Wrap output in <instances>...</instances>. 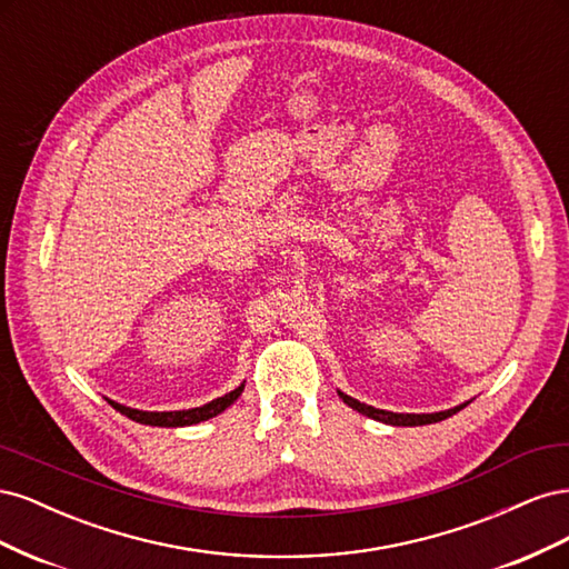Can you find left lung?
Returning <instances> with one entry per match:
<instances>
[{"label":"left lung","instance_id":"8db88e82","mask_svg":"<svg viewBox=\"0 0 569 569\" xmlns=\"http://www.w3.org/2000/svg\"><path fill=\"white\" fill-rule=\"evenodd\" d=\"M339 396H341V401L347 403V406H351L353 410L363 412V416H368V418H372V420H380V422L393 425V427H418V425H432V422H439V420H446V418L456 416L458 410H462L465 406H468V403H462V406H458V408L443 410V412H425V416H410V412H391V410H380V408L366 406V403H360V401L351 399V396L341 393V391H339Z\"/></svg>","mask_w":569,"mask_h":569}]
</instances>
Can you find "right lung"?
<instances>
[{"instance_id":"1","label":"right lung","mask_w":569,"mask_h":569,"mask_svg":"<svg viewBox=\"0 0 569 569\" xmlns=\"http://www.w3.org/2000/svg\"><path fill=\"white\" fill-rule=\"evenodd\" d=\"M244 387H237L234 391L220 396V399L206 403L201 408H192V410H170V412H149V410H137V408H128L120 406L116 401H109L118 412H123L126 418L142 422V425H153V427H184V425H197L209 418H216L218 412L226 410L228 406H232L237 401V396L242 393Z\"/></svg>"}]
</instances>
